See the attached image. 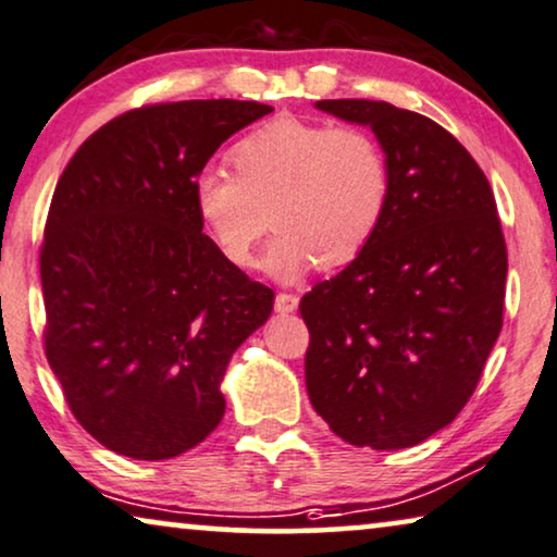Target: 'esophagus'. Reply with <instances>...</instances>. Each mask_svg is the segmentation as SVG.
I'll use <instances>...</instances> for the list:
<instances>
[{"label": "esophagus", "instance_id": "esophagus-1", "mask_svg": "<svg viewBox=\"0 0 557 557\" xmlns=\"http://www.w3.org/2000/svg\"><path fill=\"white\" fill-rule=\"evenodd\" d=\"M297 295L293 293H277L275 297V310L280 312V315H287V312H295L297 310Z\"/></svg>", "mask_w": 557, "mask_h": 557}]
</instances>
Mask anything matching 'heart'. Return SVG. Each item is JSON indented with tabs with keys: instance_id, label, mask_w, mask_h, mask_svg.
Masks as SVG:
<instances>
[{
	"instance_id": "1",
	"label": "heart",
	"mask_w": 557,
	"mask_h": 557,
	"mask_svg": "<svg viewBox=\"0 0 557 557\" xmlns=\"http://www.w3.org/2000/svg\"><path fill=\"white\" fill-rule=\"evenodd\" d=\"M234 171L203 169L194 201L219 252L252 268L272 226L264 268L297 280L312 264L341 268L379 232L391 199V161L371 131L280 115L232 148Z\"/></svg>"
}]
</instances>
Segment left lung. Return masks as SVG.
I'll use <instances>...</instances> for the list:
<instances>
[{"label":"left lung","instance_id":"8db88e82","mask_svg":"<svg viewBox=\"0 0 557 557\" xmlns=\"http://www.w3.org/2000/svg\"><path fill=\"white\" fill-rule=\"evenodd\" d=\"M391 161L383 222L300 300L312 409L354 446L406 449L451 424L503 331L507 247L484 171L449 131L383 100H320Z\"/></svg>","mask_w":557,"mask_h":557}]
</instances>
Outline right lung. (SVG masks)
Returning <instances> with one entry per match:
<instances>
[{
    "label": "right lung",
    "instance_id": "obj_1",
    "mask_svg": "<svg viewBox=\"0 0 557 557\" xmlns=\"http://www.w3.org/2000/svg\"><path fill=\"white\" fill-rule=\"evenodd\" d=\"M272 111L257 100H178L108 121L54 186L40 247L45 356L85 432L159 461L224 417L234 350L275 293L203 234L194 184L232 133Z\"/></svg>",
    "mask_w": 557,
    "mask_h": 557
}]
</instances>
